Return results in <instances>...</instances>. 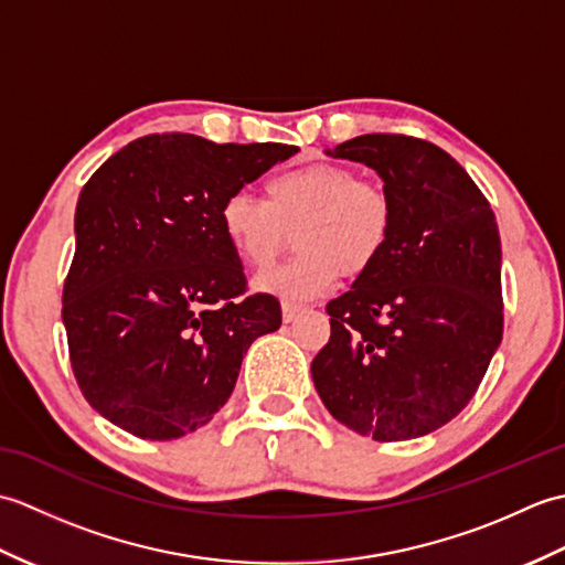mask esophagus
Returning a JSON list of instances; mask_svg holds the SVG:
<instances>
[{
    "label": "esophagus",
    "instance_id": "1",
    "mask_svg": "<svg viewBox=\"0 0 565 565\" xmlns=\"http://www.w3.org/2000/svg\"><path fill=\"white\" fill-rule=\"evenodd\" d=\"M301 313H303V306H301V303H284V306H281L284 322H294Z\"/></svg>",
    "mask_w": 565,
    "mask_h": 565
}]
</instances>
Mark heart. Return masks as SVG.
<instances>
[{"label":"heart","mask_w":565,"mask_h":565,"mask_svg":"<svg viewBox=\"0 0 565 565\" xmlns=\"http://www.w3.org/2000/svg\"><path fill=\"white\" fill-rule=\"evenodd\" d=\"M393 218L388 186L340 162L291 167L264 182V199L235 191L221 206L227 245L249 269H267L294 233L298 255L255 281L284 303L328 294L340 274H366L388 247Z\"/></svg>","instance_id":"heart-1"}]
</instances>
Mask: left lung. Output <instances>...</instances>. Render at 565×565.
<instances>
[{"mask_svg": "<svg viewBox=\"0 0 565 565\" xmlns=\"http://www.w3.org/2000/svg\"><path fill=\"white\" fill-rule=\"evenodd\" d=\"M328 154L376 170L395 218L381 259L328 303L330 342L310 364L318 395L376 441L429 435L473 398L502 340L495 213L427 140L371 134Z\"/></svg>", "mask_w": 565, "mask_h": 565, "instance_id": "obj_1", "label": "left lung"}]
</instances>
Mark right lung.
I'll return each mask as SVG.
<instances>
[{"mask_svg":"<svg viewBox=\"0 0 565 565\" xmlns=\"http://www.w3.org/2000/svg\"><path fill=\"white\" fill-rule=\"evenodd\" d=\"M298 148L154 134L84 184L63 289L70 364L87 403L140 439H177L231 398L243 354L281 306L247 296L223 201Z\"/></svg>","mask_w":565,"mask_h":565,"instance_id":"obj_1","label":"right lung"}]
</instances>
